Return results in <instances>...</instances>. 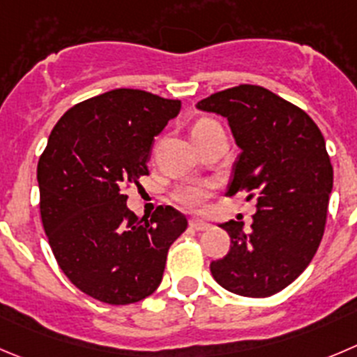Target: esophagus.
<instances>
[{"label":"esophagus","instance_id":"1","mask_svg":"<svg viewBox=\"0 0 357 357\" xmlns=\"http://www.w3.org/2000/svg\"><path fill=\"white\" fill-rule=\"evenodd\" d=\"M189 227H192V229H196V231H205V229H208L210 227V224L202 219H191L189 220Z\"/></svg>","mask_w":357,"mask_h":357}]
</instances>
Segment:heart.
Masks as SVG:
<instances>
[{
  "label": "heart",
  "instance_id": "heart-1",
  "mask_svg": "<svg viewBox=\"0 0 357 357\" xmlns=\"http://www.w3.org/2000/svg\"><path fill=\"white\" fill-rule=\"evenodd\" d=\"M212 122L213 121H210V119H202V121L196 122L192 131H199L205 126L212 124ZM212 184H206V182H185V184H181L178 188H175L172 196L182 208L196 212V210H202L205 206L206 199L212 196Z\"/></svg>",
  "mask_w": 357,
  "mask_h": 357
}]
</instances>
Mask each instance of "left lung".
Returning <instances> with one entry per match:
<instances>
[{
    "instance_id": "1",
    "label": "left lung",
    "mask_w": 357,
    "mask_h": 357,
    "mask_svg": "<svg viewBox=\"0 0 357 357\" xmlns=\"http://www.w3.org/2000/svg\"><path fill=\"white\" fill-rule=\"evenodd\" d=\"M196 107L226 117L242 149L227 196L257 199L250 231L238 220L220 224L231 247L210 271L240 296H271L300 277L324 235L333 189L324 137L307 112L261 86L240 84Z\"/></svg>"
}]
</instances>
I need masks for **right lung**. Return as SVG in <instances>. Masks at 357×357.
<instances>
[{
    "instance_id": "obj_1",
    "label": "right lung",
    "mask_w": 357,
    "mask_h": 357,
    "mask_svg": "<svg viewBox=\"0 0 357 357\" xmlns=\"http://www.w3.org/2000/svg\"><path fill=\"white\" fill-rule=\"evenodd\" d=\"M181 101L114 89L71 107L54 126L38 161L40 213L63 273L87 296L130 305L161 284L168 249L188 227L159 205L137 217L124 191L149 175L152 142Z\"/></svg>"
}]
</instances>
